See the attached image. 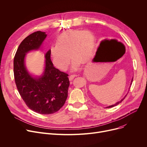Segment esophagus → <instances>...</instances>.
<instances>
[{"label":"esophagus","mask_w":147,"mask_h":147,"mask_svg":"<svg viewBox=\"0 0 147 147\" xmlns=\"http://www.w3.org/2000/svg\"><path fill=\"white\" fill-rule=\"evenodd\" d=\"M77 76H78L76 75V74H72V75L69 76V80L71 81V80H73L74 79V78H75V77H77Z\"/></svg>","instance_id":"1"}]
</instances>
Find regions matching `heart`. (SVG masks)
Instances as JSON below:
<instances>
[{"mask_svg": "<svg viewBox=\"0 0 147 147\" xmlns=\"http://www.w3.org/2000/svg\"><path fill=\"white\" fill-rule=\"evenodd\" d=\"M95 38L89 30H69L61 34L49 52L53 64L62 70L68 68L71 57L72 70H78L81 63H86L95 52ZM71 56H70V55Z\"/></svg>", "mask_w": 147, "mask_h": 147, "instance_id": "1", "label": "heart"}]
</instances>
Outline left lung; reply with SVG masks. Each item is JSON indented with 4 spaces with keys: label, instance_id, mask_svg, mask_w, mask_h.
I'll return each instance as SVG.
<instances>
[{
    "label": "left lung",
    "instance_id": "1",
    "mask_svg": "<svg viewBox=\"0 0 147 147\" xmlns=\"http://www.w3.org/2000/svg\"><path fill=\"white\" fill-rule=\"evenodd\" d=\"M132 81H133V78H132V80H131V82H130V86H129V90H128V92H129V90H130V86H131V84H132ZM128 92H127V94H128ZM127 94L124 96V98H123V99H121L120 101H119V102H116V103H115V104H114V105H110V106L106 107H105V109H109V108H111V107H114V106H115V105H117L118 104H119L120 102H122L123 100L125 98V97H126V95H127Z\"/></svg>",
    "mask_w": 147,
    "mask_h": 147
}]
</instances>
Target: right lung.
<instances>
[{"mask_svg": "<svg viewBox=\"0 0 147 147\" xmlns=\"http://www.w3.org/2000/svg\"><path fill=\"white\" fill-rule=\"evenodd\" d=\"M46 36L40 31L28 36L20 43L13 59L15 81L21 98L30 109L41 114L58 111L65 102L69 86L68 75L53 66L49 50L45 54L41 75L33 74L26 67V54L40 50Z\"/></svg>", "mask_w": 147, "mask_h": 147, "instance_id": "add662e5", "label": "right lung"}]
</instances>
